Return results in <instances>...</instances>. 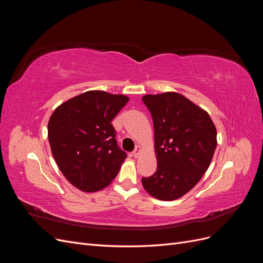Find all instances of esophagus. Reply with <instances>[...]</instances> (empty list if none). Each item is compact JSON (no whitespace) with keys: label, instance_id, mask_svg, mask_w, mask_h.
<instances>
[{"label":"esophagus","instance_id":"34e87169","mask_svg":"<svg viewBox=\"0 0 263 263\" xmlns=\"http://www.w3.org/2000/svg\"><path fill=\"white\" fill-rule=\"evenodd\" d=\"M140 151H141L140 147H139V146H137L136 148H135V150L133 151V156H134L135 158H138V157H139V155H140Z\"/></svg>","mask_w":263,"mask_h":263}]
</instances>
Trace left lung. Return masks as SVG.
<instances>
[{"instance_id": "8db88e82", "label": "left lung", "mask_w": 263, "mask_h": 263, "mask_svg": "<svg viewBox=\"0 0 263 263\" xmlns=\"http://www.w3.org/2000/svg\"><path fill=\"white\" fill-rule=\"evenodd\" d=\"M153 116L157 170L141 182L158 200L173 201L187 193L209 169L217 145L216 127L203 108L183 95H144Z\"/></svg>"}]
</instances>
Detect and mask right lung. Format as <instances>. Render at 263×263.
Listing matches in <instances>:
<instances>
[{
  "label": "right lung",
  "instance_id": "1",
  "mask_svg": "<svg viewBox=\"0 0 263 263\" xmlns=\"http://www.w3.org/2000/svg\"><path fill=\"white\" fill-rule=\"evenodd\" d=\"M129 99L87 91L62 103L48 123L51 153L66 179L83 192L110 184L127 158L110 122Z\"/></svg>",
  "mask_w": 263,
  "mask_h": 263
}]
</instances>
